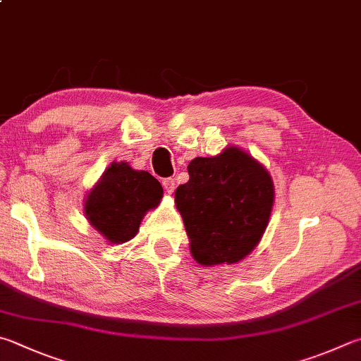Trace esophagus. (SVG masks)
Listing matches in <instances>:
<instances>
[{
  "label": "esophagus",
  "mask_w": 361,
  "mask_h": 361,
  "mask_svg": "<svg viewBox=\"0 0 361 361\" xmlns=\"http://www.w3.org/2000/svg\"><path fill=\"white\" fill-rule=\"evenodd\" d=\"M162 186H164V191L167 194H173L175 191V180L173 178H166L162 181Z\"/></svg>",
  "instance_id": "34e87169"
}]
</instances>
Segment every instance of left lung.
Here are the masks:
<instances>
[{"mask_svg":"<svg viewBox=\"0 0 361 361\" xmlns=\"http://www.w3.org/2000/svg\"><path fill=\"white\" fill-rule=\"evenodd\" d=\"M189 181L175 191L189 238V251L202 267L232 265L262 240L274 203L267 167L246 149L228 145L212 158L188 166Z\"/></svg>","mask_w":361,"mask_h":361,"instance_id":"1","label":"left lung"}]
</instances>
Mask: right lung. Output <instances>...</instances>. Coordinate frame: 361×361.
I'll return each mask as SVG.
<instances>
[{
  "label": "right lung",
  "instance_id": "1",
  "mask_svg": "<svg viewBox=\"0 0 361 361\" xmlns=\"http://www.w3.org/2000/svg\"><path fill=\"white\" fill-rule=\"evenodd\" d=\"M162 194L152 173L114 161L88 191L83 213L110 245H121L135 237L143 216L159 205Z\"/></svg>",
  "mask_w": 361,
  "mask_h": 361
}]
</instances>
